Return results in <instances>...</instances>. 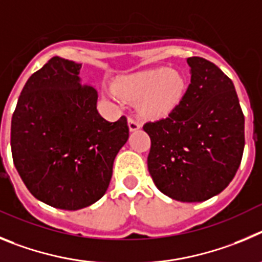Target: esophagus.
<instances>
[{
  "label": "esophagus",
  "instance_id": "obj_1",
  "mask_svg": "<svg viewBox=\"0 0 262 262\" xmlns=\"http://www.w3.org/2000/svg\"><path fill=\"white\" fill-rule=\"evenodd\" d=\"M128 125H129V129H130V132H134V130H138V129L141 128V122L137 119H134V117H129Z\"/></svg>",
  "mask_w": 262,
  "mask_h": 262
}]
</instances>
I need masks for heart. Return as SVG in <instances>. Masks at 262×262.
<instances>
[{
    "label": "heart",
    "mask_w": 262,
    "mask_h": 262,
    "mask_svg": "<svg viewBox=\"0 0 262 262\" xmlns=\"http://www.w3.org/2000/svg\"><path fill=\"white\" fill-rule=\"evenodd\" d=\"M116 91L129 100H141L145 114L164 117L184 98L187 81L181 73L167 68H155L121 78L117 82Z\"/></svg>",
    "instance_id": "b5f03b06"
}]
</instances>
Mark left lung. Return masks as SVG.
<instances>
[{"instance_id":"1","label":"left lung","mask_w":262,"mask_h":262,"mask_svg":"<svg viewBox=\"0 0 262 262\" xmlns=\"http://www.w3.org/2000/svg\"><path fill=\"white\" fill-rule=\"evenodd\" d=\"M190 83L168 117L148 121L147 168L158 189L202 202L234 179L244 150V115L232 81L210 61L189 57Z\"/></svg>"}]
</instances>
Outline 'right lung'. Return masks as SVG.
Wrapping results in <instances>:
<instances>
[{
	"label": "right lung",
	"instance_id": "1",
	"mask_svg": "<svg viewBox=\"0 0 262 262\" xmlns=\"http://www.w3.org/2000/svg\"><path fill=\"white\" fill-rule=\"evenodd\" d=\"M81 68L52 57L26 82L11 119V154L23 183L35 199L63 210L102 199L129 137L125 116L110 122L99 115L98 93L81 83Z\"/></svg>",
	"mask_w": 262,
	"mask_h": 262
}]
</instances>
